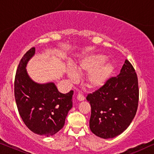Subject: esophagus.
<instances>
[{
	"label": "esophagus",
	"mask_w": 154,
	"mask_h": 154,
	"mask_svg": "<svg viewBox=\"0 0 154 154\" xmlns=\"http://www.w3.org/2000/svg\"><path fill=\"white\" fill-rule=\"evenodd\" d=\"M77 100L79 101H82L85 99V96H84L82 94H78V95H77Z\"/></svg>",
	"instance_id": "obj_1"
}]
</instances>
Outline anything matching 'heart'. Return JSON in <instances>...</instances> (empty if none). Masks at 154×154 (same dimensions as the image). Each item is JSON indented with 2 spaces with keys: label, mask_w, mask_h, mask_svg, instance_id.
Listing matches in <instances>:
<instances>
[{
  "label": "heart",
  "mask_w": 154,
  "mask_h": 154,
  "mask_svg": "<svg viewBox=\"0 0 154 154\" xmlns=\"http://www.w3.org/2000/svg\"><path fill=\"white\" fill-rule=\"evenodd\" d=\"M106 57L101 54L87 56L82 59L75 69L77 72L87 73L86 85L90 89H97L103 86L108 80L113 70V65L106 61ZM68 75L72 79L76 78V74L73 70L68 71Z\"/></svg>",
  "instance_id": "1"
}]
</instances>
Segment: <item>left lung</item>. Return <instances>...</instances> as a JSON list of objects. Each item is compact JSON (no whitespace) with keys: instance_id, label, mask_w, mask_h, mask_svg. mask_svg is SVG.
I'll return each mask as SVG.
<instances>
[{"instance_id":"left-lung-1","label":"left lung","mask_w":154,"mask_h":154,"mask_svg":"<svg viewBox=\"0 0 154 154\" xmlns=\"http://www.w3.org/2000/svg\"><path fill=\"white\" fill-rule=\"evenodd\" d=\"M87 100L91 105L89 127L103 139L113 138L128 128L136 115L139 102L137 73L125 60L120 73L110 77Z\"/></svg>"}]
</instances>
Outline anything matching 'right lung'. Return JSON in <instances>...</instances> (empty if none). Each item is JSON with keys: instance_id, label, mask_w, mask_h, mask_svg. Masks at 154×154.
<instances>
[{"instance_id": "1", "label": "right lung", "mask_w": 154, "mask_h": 154, "mask_svg": "<svg viewBox=\"0 0 154 154\" xmlns=\"http://www.w3.org/2000/svg\"><path fill=\"white\" fill-rule=\"evenodd\" d=\"M35 53L30 48L22 57L16 71L14 91L20 116L35 134L52 136L60 130L72 107L73 91H58L54 83L38 84L29 77L26 67Z\"/></svg>"}]
</instances>
